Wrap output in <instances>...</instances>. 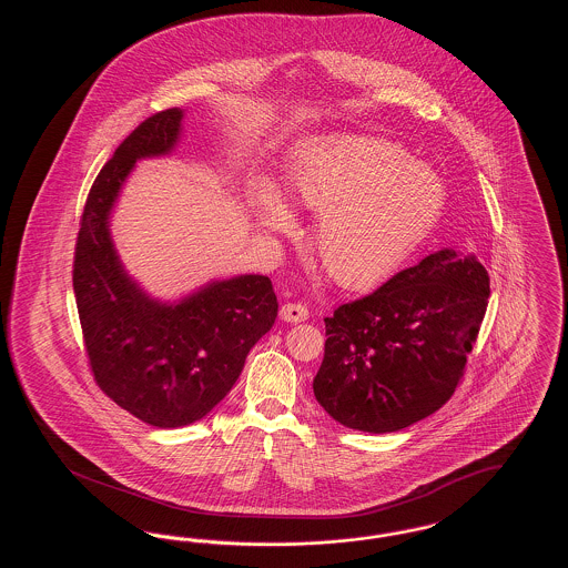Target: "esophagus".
<instances>
[{"label":"esophagus","instance_id":"34e87169","mask_svg":"<svg viewBox=\"0 0 568 568\" xmlns=\"http://www.w3.org/2000/svg\"><path fill=\"white\" fill-rule=\"evenodd\" d=\"M281 320L287 322V324H300V322H306L308 320V311L306 306L296 304V302H287L281 306Z\"/></svg>","mask_w":568,"mask_h":568}]
</instances>
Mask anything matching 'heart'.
<instances>
[{
	"instance_id": "1",
	"label": "heart",
	"mask_w": 568,
	"mask_h": 568,
	"mask_svg": "<svg viewBox=\"0 0 568 568\" xmlns=\"http://www.w3.org/2000/svg\"><path fill=\"white\" fill-rule=\"evenodd\" d=\"M297 202L320 215L315 251L325 272L368 287L396 271L443 215L447 187L405 146L366 135H341L317 149L292 181ZM262 223L290 232L292 213L264 195Z\"/></svg>"
}]
</instances>
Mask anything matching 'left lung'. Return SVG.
Returning <instances> with one entry per match:
<instances>
[{
    "label": "left lung",
    "mask_w": 568,
    "mask_h": 568,
    "mask_svg": "<svg viewBox=\"0 0 568 568\" xmlns=\"http://www.w3.org/2000/svg\"><path fill=\"white\" fill-rule=\"evenodd\" d=\"M489 276L443 248L325 317L317 403L362 433H396L445 405L486 317Z\"/></svg>",
    "instance_id": "obj_1"
}]
</instances>
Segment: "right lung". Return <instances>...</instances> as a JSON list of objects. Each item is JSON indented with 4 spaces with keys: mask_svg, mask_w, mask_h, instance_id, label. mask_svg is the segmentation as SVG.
Here are the masks:
<instances>
[{
    "mask_svg": "<svg viewBox=\"0 0 568 568\" xmlns=\"http://www.w3.org/2000/svg\"><path fill=\"white\" fill-rule=\"evenodd\" d=\"M181 119L179 109L151 114L100 170L84 202L72 268L98 387L155 428L187 426L211 413L278 313L271 278L262 274L216 281L179 304H162L123 271L110 241V209L140 158L172 151Z\"/></svg>",
    "mask_w": 568,
    "mask_h": 568,
    "instance_id": "right-lung-1",
    "label": "right lung"
}]
</instances>
